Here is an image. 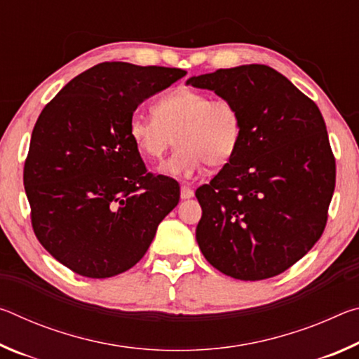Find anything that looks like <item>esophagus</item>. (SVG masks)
Instances as JSON below:
<instances>
[{
  "label": "esophagus",
  "mask_w": 359,
  "mask_h": 359,
  "mask_svg": "<svg viewBox=\"0 0 359 359\" xmlns=\"http://www.w3.org/2000/svg\"><path fill=\"white\" fill-rule=\"evenodd\" d=\"M193 196H194L193 188H190L188 185H182V188H180V198L182 199H190Z\"/></svg>",
  "instance_id": "1"
}]
</instances>
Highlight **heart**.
I'll use <instances>...</instances> for the list:
<instances>
[{"label": "heart", "instance_id": "1", "mask_svg": "<svg viewBox=\"0 0 359 359\" xmlns=\"http://www.w3.org/2000/svg\"><path fill=\"white\" fill-rule=\"evenodd\" d=\"M151 114V117L135 115L128 135L151 160H163L175 142L180 144L161 168L175 177H191L205 165L212 169L226 166L242 141L241 109L228 96L212 98L198 90H175L161 96Z\"/></svg>", "mask_w": 359, "mask_h": 359}]
</instances>
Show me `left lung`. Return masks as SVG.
I'll return each instance as SVG.
<instances>
[{
	"label": "left lung",
	"instance_id": "left-lung-1",
	"mask_svg": "<svg viewBox=\"0 0 359 359\" xmlns=\"http://www.w3.org/2000/svg\"><path fill=\"white\" fill-rule=\"evenodd\" d=\"M228 96L242 114V141L196 198V241L204 258L239 280H264L299 261L323 234L334 160L318 106L266 65L190 77Z\"/></svg>",
	"mask_w": 359,
	"mask_h": 359
}]
</instances>
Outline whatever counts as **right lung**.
<instances>
[{"label": "right lung", "instance_id": "1", "mask_svg": "<svg viewBox=\"0 0 359 359\" xmlns=\"http://www.w3.org/2000/svg\"><path fill=\"white\" fill-rule=\"evenodd\" d=\"M187 74L179 68L100 63L47 102L23 168L41 245L79 276L114 277L141 259L180 187L147 172L128 135L149 96Z\"/></svg>", "mask_w": 359, "mask_h": 359}]
</instances>
